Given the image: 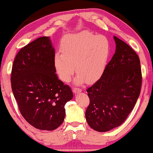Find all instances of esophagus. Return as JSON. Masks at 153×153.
Segmentation results:
<instances>
[{
	"instance_id": "1",
	"label": "esophagus",
	"mask_w": 153,
	"mask_h": 153,
	"mask_svg": "<svg viewBox=\"0 0 153 153\" xmlns=\"http://www.w3.org/2000/svg\"><path fill=\"white\" fill-rule=\"evenodd\" d=\"M81 90H81V88H76V87H73V88H72V91H73V92H74V93L81 92Z\"/></svg>"
}]
</instances>
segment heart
Masks as SVG:
<instances>
[{
	"instance_id": "1",
	"label": "heart",
	"mask_w": 153,
	"mask_h": 153,
	"mask_svg": "<svg viewBox=\"0 0 153 153\" xmlns=\"http://www.w3.org/2000/svg\"><path fill=\"white\" fill-rule=\"evenodd\" d=\"M61 52L54 57V64L59 78L68 82L74 72L76 83L83 79L88 83L102 76L107 66L111 45L106 37L82 31L65 36L61 44Z\"/></svg>"
}]
</instances>
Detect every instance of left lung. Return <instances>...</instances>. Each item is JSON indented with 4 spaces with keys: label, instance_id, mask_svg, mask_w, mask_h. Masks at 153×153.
Returning a JSON list of instances; mask_svg holds the SVG:
<instances>
[{
    "label": "left lung",
    "instance_id": "left-lung-1",
    "mask_svg": "<svg viewBox=\"0 0 153 153\" xmlns=\"http://www.w3.org/2000/svg\"><path fill=\"white\" fill-rule=\"evenodd\" d=\"M115 54L100 78L87 89L90 104L87 123L99 132H106L123 124L132 111L142 86L140 58L135 51L118 37Z\"/></svg>",
    "mask_w": 153,
    "mask_h": 153
}]
</instances>
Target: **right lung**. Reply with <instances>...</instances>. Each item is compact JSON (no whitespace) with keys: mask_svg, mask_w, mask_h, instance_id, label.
Instances as JSON below:
<instances>
[{"mask_svg":"<svg viewBox=\"0 0 153 153\" xmlns=\"http://www.w3.org/2000/svg\"><path fill=\"white\" fill-rule=\"evenodd\" d=\"M55 51L48 37H38L16 55L11 74V89L20 114L40 130L53 131L64 120L71 88L56 75Z\"/></svg>","mask_w":153,"mask_h":153,"instance_id":"1","label":"right lung"}]
</instances>
